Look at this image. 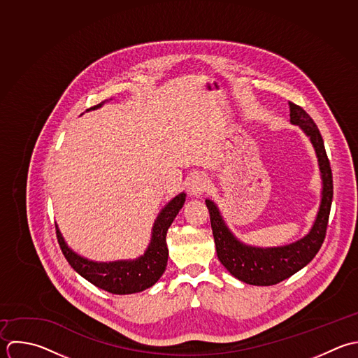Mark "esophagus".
I'll use <instances>...</instances> for the list:
<instances>
[{
    "label": "esophagus",
    "mask_w": 358,
    "mask_h": 358,
    "mask_svg": "<svg viewBox=\"0 0 358 358\" xmlns=\"http://www.w3.org/2000/svg\"><path fill=\"white\" fill-rule=\"evenodd\" d=\"M209 187V180L205 174H194L189 181H188V191L191 195L194 196H199L201 194H203Z\"/></svg>",
    "instance_id": "esophagus-1"
}]
</instances>
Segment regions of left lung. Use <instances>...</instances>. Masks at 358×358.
<instances>
[{
	"mask_svg": "<svg viewBox=\"0 0 358 358\" xmlns=\"http://www.w3.org/2000/svg\"><path fill=\"white\" fill-rule=\"evenodd\" d=\"M290 121L300 125L301 129L310 136L322 174V199L317 220L311 231L301 240L276 248H255L240 243L224 224L216 205L206 199V206L210 213V223L216 252L223 266L238 280L254 286H272L293 276L296 272L308 265L318 254L327 236L329 222L331 205L334 198V178L331 163L325 150L322 135L308 115V113L289 101Z\"/></svg>",
	"mask_w": 358,
	"mask_h": 358,
	"instance_id": "left-lung-1",
	"label": "left lung"
}]
</instances>
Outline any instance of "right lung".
Listing matches in <instances>:
<instances>
[{"mask_svg":"<svg viewBox=\"0 0 358 358\" xmlns=\"http://www.w3.org/2000/svg\"><path fill=\"white\" fill-rule=\"evenodd\" d=\"M100 106L101 103L87 110H94ZM184 202L185 194H180L166 205L155 222L149 248L146 250L145 255L135 261H118L108 264L87 261L68 248L58 227L55 226L57 240L68 264L96 287L113 294L139 293L152 287L166 271L169 258L166 244L167 230L174 217L178 215Z\"/></svg>","mask_w":358,"mask_h":358,"instance_id":"obj_1","label":"right lung"}]
</instances>
